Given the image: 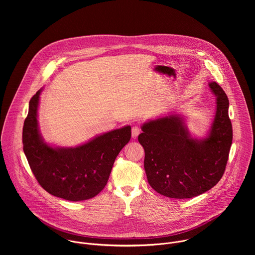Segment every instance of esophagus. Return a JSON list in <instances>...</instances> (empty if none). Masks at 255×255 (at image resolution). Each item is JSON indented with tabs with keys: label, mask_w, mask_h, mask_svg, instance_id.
<instances>
[{
	"label": "esophagus",
	"mask_w": 255,
	"mask_h": 255,
	"mask_svg": "<svg viewBox=\"0 0 255 255\" xmlns=\"http://www.w3.org/2000/svg\"><path fill=\"white\" fill-rule=\"evenodd\" d=\"M139 133H140V128L138 127H136V126L132 127V128H131V136L133 138H136Z\"/></svg>",
	"instance_id": "34e87169"
}]
</instances>
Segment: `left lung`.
<instances>
[{
	"label": "left lung",
	"instance_id": "left-lung-1",
	"mask_svg": "<svg viewBox=\"0 0 255 255\" xmlns=\"http://www.w3.org/2000/svg\"><path fill=\"white\" fill-rule=\"evenodd\" d=\"M208 86L216 96V108L205 136H192L185 117L176 111L141 126L138 141L145 152L146 177L164 196L184 199L202 194L216 185L225 172L233 140L229 99L215 81Z\"/></svg>",
	"mask_w": 255,
	"mask_h": 255
}]
</instances>
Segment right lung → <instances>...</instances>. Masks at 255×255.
<instances>
[{"mask_svg":"<svg viewBox=\"0 0 255 255\" xmlns=\"http://www.w3.org/2000/svg\"><path fill=\"white\" fill-rule=\"evenodd\" d=\"M43 88L29 101L22 130L23 151L40 185L50 194L82 201L96 196L107 184L114 162L129 141L130 126L96 135L74 146L45 142L38 124V108Z\"/></svg>","mask_w":255,"mask_h":255,"instance_id":"obj_1","label":"right lung"}]
</instances>
